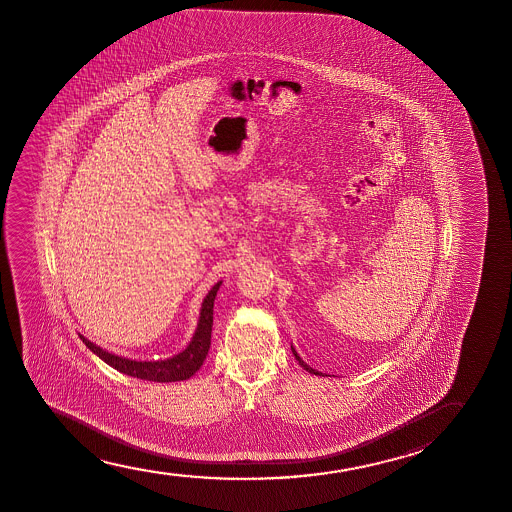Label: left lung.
Segmentation results:
<instances>
[{
	"label": "left lung",
	"mask_w": 512,
	"mask_h": 512,
	"mask_svg": "<svg viewBox=\"0 0 512 512\" xmlns=\"http://www.w3.org/2000/svg\"><path fill=\"white\" fill-rule=\"evenodd\" d=\"M292 353H294L295 360H297V362H299V365H301V367H304L306 371L311 372V374H315V376H322V372H318L315 371V369H311V367H309V365L306 364V362H304V360H302V358L299 357V355H297V351L294 350V346H292Z\"/></svg>",
	"instance_id": "obj_1"
}]
</instances>
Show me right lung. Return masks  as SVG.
Here are the masks:
<instances>
[{
    "label": "right lung",
    "instance_id": "1",
    "mask_svg": "<svg viewBox=\"0 0 512 512\" xmlns=\"http://www.w3.org/2000/svg\"><path fill=\"white\" fill-rule=\"evenodd\" d=\"M220 285H222V281H218L217 285H213L208 295L204 297L196 332H194V336L190 339L189 346L185 350L180 351L175 357L157 360V362L131 360V358L119 357V355H113L110 351L99 348L98 344L91 343L82 334H78V336L84 341L85 346L92 353H96L103 362H106V364L113 367V369H117L119 372H124L127 376L147 379V381H157V383H171V381L189 379L190 376H194L201 369L204 358H206L208 350H210L211 327H213V302H215Z\"/></svg>",
    "mask_w": 512,
    "mask_h": 512
}]
</instances>
